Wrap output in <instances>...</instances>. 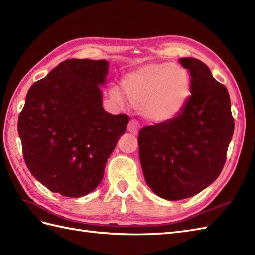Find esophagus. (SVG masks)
I'll list each match as a JSON object with an SVG mask.
<instances>
[{"label":"esophagus","instance_id":"obj_1","mask_svg":"<svg viewBox=\"0 0 255 255\" xmlns=\"http://www.w3.org/2000/svg\"><path fill=\"white\" fill-rule=\"evenodd\" d=\"M139 129H140V126H139L138 122L134 121V120H131V121L129 122L127 130H128V131H129L130 133H132V134H134V135L138 134Z\"/></svg>","mask_w":255,"mask_h":255}]
</instances>
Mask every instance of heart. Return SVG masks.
Instances as JSON below:
<instances>
[{
	"label": "heart",
	"instance_id": "obj_1",
	"mask_svg": "<svg viewBox=\"0 0 255 255\" xmlns=\"http://www.w3.org/2000/svg\"><path fill=\"white\" fill-rule=\"evenodd\" d=\"M129 101L139 106L141 115L154 123H167L177 117L191 96V80L179 64L147 63L129 72L122 80ZM110 97L119 104L125 99L121 90L111 88Z\"/></svg>",
	"mask_w": 255,
	"mask_h": 255
}]
</instances>
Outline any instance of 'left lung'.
Wrapping results in <instances>:
<instances>
[{
	"label": "left lung",
	"instance_id": "8db88e82",
	"mask_svg": "<svg viewBox=\"0 0 255 255\" xmlns=\"http://www.w3.org/2000/svg\"><path fill=\"white\" fill-rule=\"evenodd\" d=\"M191 75V96L167 123L143 127L139 156L148 187L161 198L181 200L217 180L234 133L231 99L224 85L195 58H181Z\"/></svg>",
	"mask_w": 255,
	"mask_h": 255
}]
</instances>
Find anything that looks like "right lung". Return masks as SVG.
Here are the masks:
<instances>
[{
    "label": "right lung",
    "mask_w": 255,
    "mask_h": 255,
    "mask_svg": "<svg viewBox=\"0 0 255 255\" xmlns=\"http://www.w3.org/2000/svg\"><path fill=\"white\" fill-rule=\"evenodd\" d=\"M107 60L68 59L30 87L19 115L25 165L49 191L82 197L100 184L129 116L102 106Z\"/></svg>",
    "instance_id": "obj_1"
}]
</instances>
